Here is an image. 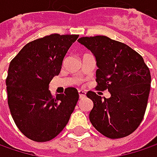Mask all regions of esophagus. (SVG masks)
<instances>
[{"label":"esophagus","mask_w":157,"mask_h":157,"mask_svg":"<svg viewBox=\"0 0 157 157\" xmlns=\"http://www.w3.org/2000/svg\"><path fill=\"white\" fill-rule=\"evenodd\" d=\"M78 93H79V97H80V99H82V98H84V97L86 96V93H85L84 91L79 90Z\"/></svg>","instance_id":"obj_1"}]
</instances>
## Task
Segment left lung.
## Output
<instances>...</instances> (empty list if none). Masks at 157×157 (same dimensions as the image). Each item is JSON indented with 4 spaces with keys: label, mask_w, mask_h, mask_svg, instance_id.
Wrapping results in <instances>:
<instances>
[{
    "label": "left lung",
    "mask_w": 157,
    "mask_h": 157,
    "mask_svg": "<svg viewBox=\"0 0 157 157\" xmlns=\"http://www.w3.org/2000/svg\"><path fill=\"white\" fill-rule=\"evenodd\" d=\"M78 42L96 59V90H108L109 98L89 91L94 102L89 114L93 126L105 136L116 139L131 135L141 124L147 106L151 75L141 55L128 45L97 35Z\"/></svg>",
    "instance_id": "1"
}]
</instances>
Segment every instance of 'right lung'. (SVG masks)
Segmentation results:
<instances>
[{"label":"right lung","instance_id":"obj_1","mask_svg":"<svg viewBox=\"0 0 157 157\" xmlns=\"http://www.w3.org/2000/svg\"><path fill=\"white\" fill-rule=\"evenodd\" d=\"M77 34H50L28 43L10 63L6 86L8 105L19 130L29 139L47 142L67 124L79 99L68 87L52 96L49 83L62 69Z\"/></svg>","mask_w":157,"mask_h":157}]
</instances>
